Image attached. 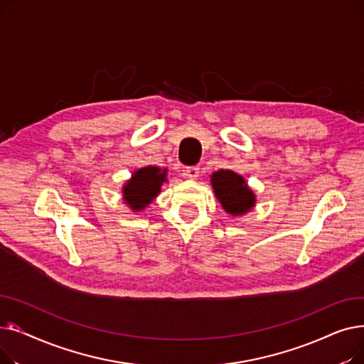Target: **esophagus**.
Listing matches in <instances>:
<instances>
[{"instance_id": "obj_1", "label": "esophagus", "mask_w": 364, "mask_h": 364, "mask_svg": "<svg viewBox=\"0 0 364 364\" xmlns=\"http://www.w3.org/2000/svg\"><path fill=\"white\" fill-rule=\"evenodd\" d=\"M184 174L190 180H196L199 177V166H187L184 169Z\"/></svg>"}]
</instances>
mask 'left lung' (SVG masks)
Here are the masks:
<instances>
[{"label":"left lung","mask_w":364,"mask_h":364,"mask_svg":"<svg viewBox=\"0 0 364 364\" xmlns=\"http://www.w3.org/2000/svg\"><path fill=\"white\" fill-rule=\"evenodd\" d=\"M211 184L223 209L233 217L245 215L255 206L257 198L246 180L232 169H218L213 172Z\"/></svg>","instance_id":"1"}]
</instances>
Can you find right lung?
I'll use <instances>...</instances> for the list:
<instances>
[{
    "mask_svg": "<svg viewBox=\"0 0 364 364\" xmlns=\"http://www.w3.org/2000/svg\"><path fill=\"white\" fill-rule=\"evenodd\" d=\"M168 169L155 165L143 166L132 172L129 180L122 186V199L134 213L144 209L161 193L164 183L168 181Z\"/></svg>",
    "mask_w": 364,
    "mask_h": 364,
    "instance_id": "add662e5",
    "label": "right lung"
}]
</instances>
